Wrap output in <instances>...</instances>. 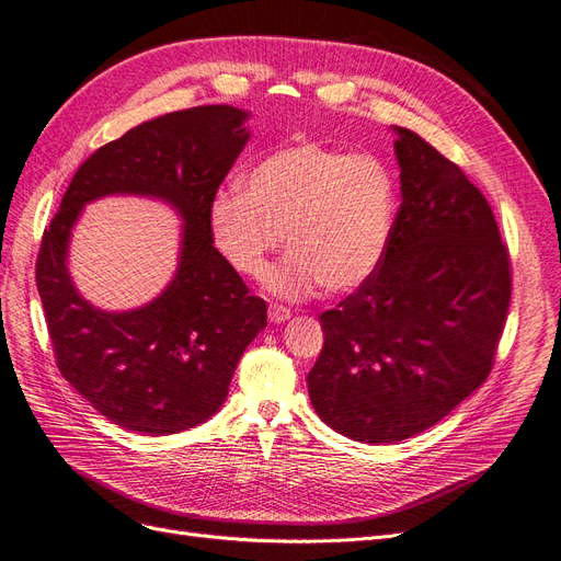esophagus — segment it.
<instances>
[{
  "label": "esophagus",
  "mask_w": 561,
  "mask_h": 561,
  "mask_svg": "<svg viewBox=\"0 0 561 561\" xmlns=\"http://www.w3.org/2000/svg\"><path fill=\"white\" fill-rule=\"evenodd\" d=\"M267 319L273 321V323H284L286 319H291V312H288L286 307H282V305H270V310H267Z\"/></svg>",
  "instance_id": "esophagus-1"
}]
</instances>
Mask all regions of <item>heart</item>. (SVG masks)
<instances>
[{"instance_id": "1", "label": "heart", "mask_w": 561, "mask_h": 561, "mask_svg": "<svg viewBox=\"0 0 561 561\" xmlns=\"http://www.w3.org/2000/svg\"><path fill=\"white\" fill-rule=\"evenodd\" d=\"M242 187L211 197V238L234 273L259 277L284 234L291 251L267 270L270 294L300 300L319 286L352 291L382 265L399 188L379 158L294 141L263 153Z\"/></svg>"}]
</instances>
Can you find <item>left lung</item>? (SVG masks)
Here are the masks:
<instances>
[{"label": "left lung", "instance_id": "1", "mask_svg": "<svg viewBox=\"0 0 561 561\" xmlns=\"http://www.w3.org/2000/svg\"><path fill=\"white\" fill-rule=\"evenodd\" d=\"M403 203L377 273L319 317L310 401L358 443L438 424L490 375L511 305L508 247L484 195L417 133L393 125Z\"/></svg>", "mask_w": 561, "mask_h": 561}]
</instances>
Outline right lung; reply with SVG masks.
Returning <instances> with one entry per match:
<instances>
[{
    "mask_svg": "<svg viewBox=\"0 0 561 561\" xmlns=\"http://www.w3.org/2000/svg\"><path fill=\"white\" fill-rule=\"evenodd\" d=\"M247 118L209 104L137 125L83 162L44 230L37 288L58 368L121 428L170 436L207 422L224 405L247 345L265 329V300L249 294L209 228L211 197L249 139ZM104 194L156 196L183 219L173 282L128 313L90 306L66 270L70 228Z\"/></svg>",
    "mask_w": 561,
    "mask_h": 561,
    "instance_id": "obj_1",
    "label": "right lung"
}]
</instances>
